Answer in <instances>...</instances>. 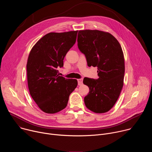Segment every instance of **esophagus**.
<instances>
[{"label": "esophagus", "mask_w": 152, "mask_h": 152, "mask_svg": "<svg viewBox=\"0 0 152 152\" xmlns=\"http://www.w3.org/2000/svg\"><path fill=\"white\" fill-rule=\"evenodd\" d=\"M77 82H78V85H82L83 83V79H77Z\"/></svg>", "instance_id": "1"}]
</instances>
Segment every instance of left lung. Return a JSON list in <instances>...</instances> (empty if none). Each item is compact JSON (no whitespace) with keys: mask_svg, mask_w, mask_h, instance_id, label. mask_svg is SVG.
<instances>
[{"mask_svg":"<svg viewBox=\"0 0 152 152\" xmlns=\"http://www.w3.org/2000/svg\"><path fill=\"white\" fill-rule=\"evenodd\" d=\"M77 46L88 67H97V79L84 77L90 92L84 97L86 107L104 113L114 106L123 86L124 59L121 47L111 34L98 30L79 31Z\"/></svg>","mask_w":152,"mask_h":152,"instance_id":"left-lung-1","label":"left lung"}]
</instances>
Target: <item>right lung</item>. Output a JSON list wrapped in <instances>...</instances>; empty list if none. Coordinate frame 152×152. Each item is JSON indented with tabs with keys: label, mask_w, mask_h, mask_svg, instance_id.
<instances>
[{
	"label": "right lung",
	"mask_w": 152,
	"mask_h": 152,
	"mask_svg": "<svg viewBox=\"0 0 152 152\" xmlns=\"http://www.w3.org/2000/svg\"><path fill=\"white\" fill-rule=\"evenodd\" d=\"M77 31L50 32L38 40L31 49L26 65L30 94L40 110L55 114L67 105L76 79L59 76L64 59L75 44Z\"/></svg>",
	"instance_id": "obj_1"
}]
</instances>
